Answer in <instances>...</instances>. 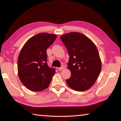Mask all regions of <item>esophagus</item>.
Instances as JSON below:
<instances>
[{"label": "esophagus", "instance_id": "esophagus-1", "mask_svg": "<svg viewBox=\"0 0 121 121\" xmlns=\"http://www.w3.org/2000/svg\"><path fill=\"white\" fill-rule=\"evenodd\" d=\"M64 69H65V66L63 65V66H61L60 68H58V70L59 71H61V70H62Z\"/></svg>", "mask_w": 121, "mask_h": 121}]
</instances>
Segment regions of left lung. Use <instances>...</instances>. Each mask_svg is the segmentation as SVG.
<instances>
[{
    "instance_id": "obj_1",
    "label": "left lung",
    "mask_w": 121,
    "mask_h": 121,
    "mask_svg": "<svg viewBox=\"0 0 121 121\" xmlns=\"http://www.w3.org/2000/svg\"><path fill=\"white\" fill-rule=\"evenodd\" d=\"M68 50V68L71 75L66 83L76 91H84L93 85L101 69L96 46L85 35L71 32L60 37Z\"/></svg>"
}]
</instances>
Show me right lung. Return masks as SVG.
<instances>
[{
  "label": "right lung",
  "instance_id": "obj_1",
  "mask_svg": "<svg viewBox=\"0 0 121 121\" xmlns=\"http://www.w3.org/2000/svg\"><path fill=\"white\" fill-rule=\"evenodd\" d=\"M56 38L55 34L41 33L28 40L17 60L18 75L30 91H40L49 85L56 69L48 65L47 49Z\"/></svg>",
  "mask_w": 121,
  "mask_h": 121
}]
</instances>
